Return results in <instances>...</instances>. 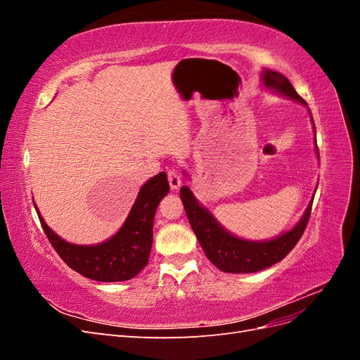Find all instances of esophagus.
<instances>
[{
    "label": "esophagus",
    "mask_w": 360,
    "mask_h": 360,
    "mask_svg": "<svg viewBox=\"0 0 360 360\" xmlns=\"http://www.w3.org/2000/svg\"><path fill=\"white\" fill-rule=\"evenodd\" d=\"M168 183H169V188L172 191H177L180 188L181 177H180L179 171H176V169H169L168 171Z\"/></svg>",
    "instance_id": "1"
}]
</instances>
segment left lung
<instances>
[{
  "instance_id": "obj_1",
  "label": "left lung",
  "mask_w": 360,
  "mask_h": 360,
  "mask_svg": "<svg viewBox=\"0 0 360 360\" xmlns=\"http://www.w3.org/2000/svg\"><path fill=\"white\" fill-rule=\"evenodd\" d=\"M261 81H263L266 89L274 90L278 94L290 97V99L308 106V103L292 89L291 82L279 72L264 69L261 72ZM312 126L315 132L314 120ZM315 150L319 153V148ZM180 198L183 201L184 210H186V216L191 222L192 230L195 236H197L205 257L217 269L225 271V274H254V271L263 270L279 263L299 242V238L302 237L309 221L312 207L311 201L307 210H304L302 219L287 233L275 238H270V240L252 242L228 233L214 219V216L197 201L188 186H183L180 189Z\"/></svg>"
}]
</instances>
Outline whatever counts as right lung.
I'll use <instances>...</instances> for the list:
<instances>
[{
  "mask_svg": "<svg viewBox=\"0 0 360 360\" xmlns=\"http://www.w3.org/2000/svg\"><path fill=\"white\" fill-rule=\"evenodd\" d=\"M168 192L165 172L151 177L141 188L123 226L106 242L97 245H73L63 240L43 221L36 204L34 207L51 245L70 269L93 281L120 282L132 279L147 266L153 243L155 213Z\"/></svg>",
  "mask_w": 360,
  "mask_h": 360,
  "instance_id": "add662e5",
  "label": "right lung"
}]
</instances>
